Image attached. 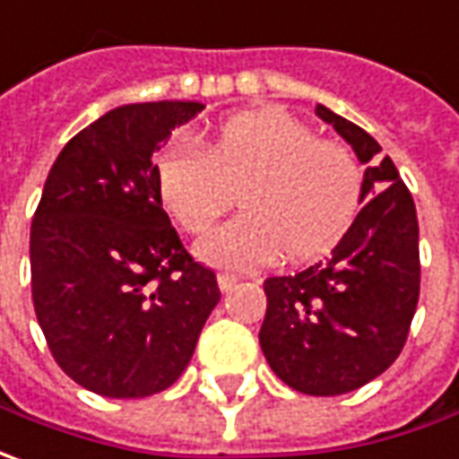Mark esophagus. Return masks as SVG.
<instances>
[{
  "label": "esophagus",
  "mask_w": 459,
  "mask_h": 459,
  "mask_svg": "<svg viewBox=\"0 0 459 459\" xmlns=\"http://www.w3.org/2000/svg\"><path fill=\"white\" fill-rule=\"evenodd\" d=\"M236 281H238L236 274H229V272H221V274H218V287H221L223 292L233 290V287H236Z\"/></svg>",
  "instance_id": "1"
}]
</instances>
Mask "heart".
Wrapping results in <instances>:
<instances>
[{
    "label": "heart",
    "mask_w": 459,
    "mask_h": 459,
    "mask_svg": "<svg viewBox=\"0 0 459 459\" xmlns=\"http://www.w3.org/2000/svg\"><path fill=\"white\" fill-rule=\"evenodd\" d=\"M154 178L162 205L190 233L208 229L241 190L244 213L195 246L200 259L226 269H256L284 251L294 261L320 256L351 229L363 198L353 152L274 108L230 117L203 147L172 139Z\"/></svg>",
    "instance_id": "obj_1"
}]
</instances>
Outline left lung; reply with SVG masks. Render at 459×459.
Wrapping results in <instances>:
<instances>
[{
  "label": "left lung",
  "mask_w": 459,
  "mask_h": 459,
  "mask_svg": "<svg viewBox=\"0 0 459 459\" xmlns=\"http://www.w3.org/2000/svg\"><path fill=\"white\" fill-rule=\"evenodd\" d=\"M366 165L363 208L333 254L264 281L259 342L272 371L309 396L356 391L402 353L419 302V223L396 165L368 132L317 106Z\"/></svg>",
  "instance_id": "left-lung-1"
}]
</instances>
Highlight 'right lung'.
Segmentation results:
<instances>
[{"label": "right lung", "mask_w": 459, "mask_h": 459, "mask_svg": "<svg viewBox=\"0 0 459 459\" xmlns=\"http://www.w3.org/2000/svg\"><path fill=\"white\" fill-rule=\"evenodd\" d=\"M198 101L126 103L57 154L30 229L32 302L56 363L93 394L142 399L187 368L221 299L162 211L152 154Z\"/></svg>", "instance_id": "1"}]
</instances>
